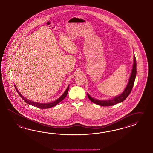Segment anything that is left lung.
<instances>
[{
	"label": "left lung",
	"mask_w": 153,
	"mask_h": 153,
	"mask_svg": "<svg viewBox=\"0 0 153 153\" xmlns=\"http://www.w3.org/2000/svg\"><path fill=\"white\" fill-rule=\"evenodd\" d=\"M136 58L134 56L132 71H131V76L129 79L128 84L121 95L116 96L112 99L108 100H99L95 99L91 97L88 94H87V96H88V99L90 100L92 102L95 103V104H97L100 106H112V105H115L116 103H120V102L124 101V100L128 97V95H130L131 91L132 90V87L134 86V84L136 75Z\"/></svg>",
	"instance_id": "left-lung-1"
}]
</instances>
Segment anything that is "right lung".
I'll list each match as a JSON object with an SVG mask.
<instances>
[{
  "label": "right lung",
  "mask_w": 153,
  "mask_h": 153,
  "mask_svg": "<svg viewBox=\"0 0 153 153\" xmlns=\"http://www.w3.org/2000/svg\"><path fill=\"white\" fill-rule=\"evenodd\" d=\"M69 86H70V85H68V86L67 87V88L66 89V91H65V92L61 95V96L58 99L56 100V101H54L53 102L48 103H38V102H33V101H32L28 100L25 99V97L21 94V93L18 90V89H17L16 86H15V85H14V87L16 88V91H17V92L18 93L19 95L21 96V98L25 102L28 103V104L30 105L34 106H35V107L40 108H43V109H44V108H52V107L55 106H56V105H57L59 102H60L61 101H62V100L66 97V96H67V94H68V89H69Z\"/></svg>",
  "instance_id": "obj_1"
}]
</instances>
